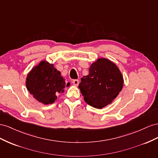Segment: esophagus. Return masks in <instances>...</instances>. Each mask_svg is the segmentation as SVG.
Wrapping results in <instances>:
<instances>
[{"instance_id":"obj_1","label":"esophagus","mask_w":158,"mask_h":158,"mask_svg":"<svg viewBox=\"0 0 158 158\" xmlns=\"http://www.w3.org/2000/svg\"><path fill=\"white\" fill-rule=\"evenodd\" d=\"M72 83H73L75 86H78L79 85V81L78 80H73V81H72Z\"/></svg>"}]
</instances>
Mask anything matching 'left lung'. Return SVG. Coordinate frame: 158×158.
I'll return each mask as SVG.
<instances>
[{"instance_id": "obj_1", "label": "left lung", "mask_w": 158, "mask_h": 158, "mask_svg": "<svg viewBox=\"0 0 158 158\" xmlns=\"http://www.w3.org/2000/svg\"><path fill=\"white\" fill-rule=\"evenodd\" d=\"M89 74L81 79L79 88L88 105L101 109L110 105L123 87L121 71L112 61L99 58L90 66Z\"/></svg>"}]
</instances>
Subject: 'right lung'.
I'll return each mask as SVG.
<instances>
[{
	"instance_id": "add662e5",
	"label": "right lung",
	"mask_w": 158,
	"mask_h": 158,
	"mask_svg": "<svg viewBox=\"0 0 158 158\" xmlns=\"http://www.w3.org/2000/svg\"><path fill=\"white\" fill-rule=\"evenodd\" d=\"M65 79L60 71L46 60L40 61L27 75V90L38 101L44 105L52 104L57 100V95L64 92Z\"/></svg>"
}]
</instances>
